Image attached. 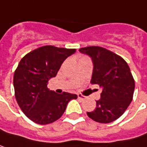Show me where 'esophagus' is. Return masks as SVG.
I'll return each instance as SVG.
<instances>
[{
	"label": "esophagus",
	"mask_w": 147,
	"mask_h": 147,
	"mask_svg": "<svg viewBox=\"0 0 147 147\" xmlns=\"http://www.w3.org/2000/svg\"><path fill=\"white\" fill-rule=\"evenodd\" d=\"M77 98L79 99H81V100H84L85 99V97L83 95H82V94H77Z\"/></svg>",
	"instance_id": "esophagus-1"
}]
</instances>
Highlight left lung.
Returning a JSON list of instances; mask_svg holds the SVG:
<instances>
[{
  "instance_id": "obj_1",
  "label": "left lung",
  "mask_w": 147,
  "mask_h": 147,
  "mask_svg": "<svg viewBox=\"0 0 147 147\" xmlns=\"http://www.w3.org/2000/svg\"><path fill=\"white\" fill-rule=\"evenodd\" d=\"M79 51L92 60L91 84L102 88L96 109L87 115L98 123L113 122L125 113L133 99L135 80L129 67L122 57L102 47H85Z\"/></svg>"
}]
</instances>
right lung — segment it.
<instances>
[{
  "label": "right lung",
  "instance_id": "right-lung-1",
  "mask_svg": "<svg viewBox=\"0 0 147 147\" xmlns=\"http://www.w3.org/2000/svg\"><path fill=\"white\" fill-rule=\"evenodd\" d=\"M75 49L52 45L39 47L20 60L13 76L15 97L22 111L34 123L48 125L59 119L68 102L77 95L49 90V80L55 77L64 60Z\"/></svg>",
  "mask_w": 147,
  "mask_h": 147
}]
</instances>
